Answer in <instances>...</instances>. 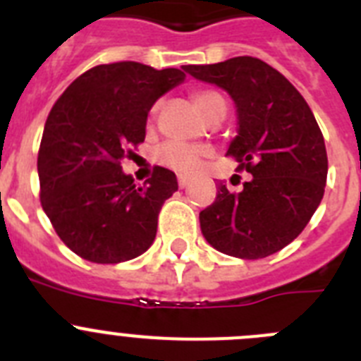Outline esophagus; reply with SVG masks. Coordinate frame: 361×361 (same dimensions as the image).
<instances>
[{"mask_svg":"<svg viewBox=\"0 0 361 361\" xmlns=\"http://www.w3.org/2000/svg\"><path fill=\"white\" fill-rule=\"evenodd\" d=\"M177 180H178V186H180V188H186L188 184L191 183V178L188 177V175H178Z\"/></svg>","mask_w":361,"mask_h":361,"instance_id":"1","label":"esophagus"}]
</instances>
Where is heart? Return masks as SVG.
<instances>
[{
    "label": "heart",
    "mask_w": 361,
    "mask_h": 361,
    "mask_svg": "<svg viewBox=\"0 0 361 361\" xmlns=\"http://www.w3.org/2000/svg\"><path fill=\"white\" fill-rule=\"evenodd\" d=\"M193 103L204 117L219 104H224L222 97L212 90H197L193 94ZM212 149L200 145H184V142H166L157 149V161L161 164L173 168L177 171L190 173L199 166L200 159L208 157Z\"/></svg>",
    "instance_id": "heart-1"
}]
</instances>
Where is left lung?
I'll return each instance as SVG.
<instances>
[{"mask_svg": "<svg viewBox=\"0 0 361 361\" xmlns=\"http://www.w3.org/2000/svg\"><path fill=\"white\" fill-rule=\"evenodd\" d=\"M183 68L233 99L237 135L228 155L253 175L238 193L219 184L199 215L200 231L229 257H269L304 231L324 197L327 152L317 119L295 86L257 57Z\"/></svg>", "mask_w": 361, "mask_h": 361, "instance_id": "obj_1", "label": "left lung"}]
</instances>
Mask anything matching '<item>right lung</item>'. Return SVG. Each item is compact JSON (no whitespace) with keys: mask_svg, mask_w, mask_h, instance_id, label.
Listing matches in <instances>:
<instances>
[{"mask_svg":"<svg viewBox=\"0 0 361 361\" xmlns=\"http://www.w3.org/2000/svg\"><path fill=\"white\" fill-rule=\"evenodd\" d=\"M184 79L178 68L99 65L79 75L50 110L37 155L41 206L59 238L85 260L126 262L155 240L159 212L178 190L177 177L155 168L137 186L121 161L126 146L145 141L155 101Z\"/></svg>","mask_w":361,"mask_h":361,"instance_id":"1","label":"right lung"}]
</instances>
